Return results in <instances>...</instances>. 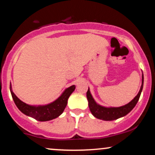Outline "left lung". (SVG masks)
I'll return each instance as SVG.
<instances>
[{
  "instance_id": "1",
  "label": "left lung",
  "mask_w": 155,
  "mask_h": 155,
  "mask_svg": "<svg viewBox=\"0 0 155 155\" xmlns=\"http://www.w3.org/2000/svg\"><path fill=\"white\" fill-rule=\"evenodd\" d=\"M143 74H142V84L138 95L128 104L124 105V106H120V107H104V106H100L94 100L88 88L87 92V97L88 100L89 108H90L92 114L99 120L105 121L115 120L120 118V117L125 116L130 111H132L133 108L136 106V104L139 100L140 93L143 90Z\"/></svg>"
}]
</instances>
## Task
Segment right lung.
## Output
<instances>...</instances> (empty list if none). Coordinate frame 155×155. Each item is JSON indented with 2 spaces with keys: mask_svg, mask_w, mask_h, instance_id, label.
Here are the masks:
<instances>
[{
  "mask_svg": "<svg viewBox=\"0 0 155 155\" xmlns=\"http://www.w3.org/2000/svg\"><path fill=\"white\" fill-rule=\"evenodd\" d=\"M75 88V85H72L68 88L65 89L63 94L54 102L47 105H44V106H37L26 104L25 103L19 100L12 91V85L10 84V91L12 93V98L19 111H22L27 116L33 117L35 120L41 121V122L51 120L59 117L63 112L65 108L66 107L68 99L71 95L72 92L74 91Z\"/></svg>",
  "mask_w": 155,
  "mask_h": 155,
  "instance_id": "obj_1",
  "label": "right lung"
}]
</instances>
